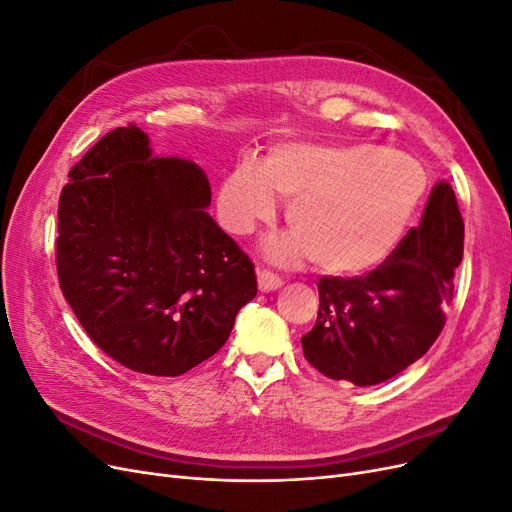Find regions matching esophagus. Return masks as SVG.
Here are the masks:
<instances>
[{
	"instance_id": "esophagus-1",
	"label": "esophagus",
	"mask_w": 512,
	"mask_h": 512,
	"mask_svg": "<svg viewBox=\"0 0 512 512\" xmlns=\"http://www.w3.org/2000/svg\"><path fill=\"white\" fill-rule=\"evenodd\" d=\"M282 286H284L282 277H277V275H273L265 269H258V288H260V292H273V290L282 288Z\"/></svg>"
}]
</instances>
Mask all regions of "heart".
I'll return each mask as SVG.
<instances>
[{
	"instance_id": "b5f03b06",
	"label": "heart",
	"mask_w": 512,
	"mask_h": 512,
	"mask_svg": "<svg viewBox=\"0 0 512 512\" xmlns=\"http://www.w3.org/2000/svg\"><path fill=\"white\" fill-rule=\"evenodd\" d=\"M423 166L376 145L286 143L260 162L243 160L218 192L222 226L247 237L271 224L275 196L288 200L292 230L267 243L277 265H314L331 275H361L393 254L425 194Z\"/></svg>"
}]
</instances>
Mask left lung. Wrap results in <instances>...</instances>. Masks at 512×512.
I'll return each mask as SVG.
<instances>
[{
  "mask_svg": "<svg viewBox=\"0 0 512 512\" xmlns=\"http://www.w3.org/2000/svg\"><path fill=\"white\" fill-rule=\"evenodd\" d=\"M463 256V220L448 181L427 198L382 265L361 277H320L314 329L301 337L309 365L333 380L371 386L410 367L436 342Z\"/></svg>",
  "mask_w": 512,
  "mask_h": 512,
  "instance_id": "8db88e82",
  "label": "left lung"
}]
</instances>
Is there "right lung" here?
I'll use <instances>...</instances> for the list:
<instances>
[{
  "instance_id": "obj_1",
  "label": "right lung",
  "mask_w": 512,
  "mask_h": 512,
  "mask_svg": "<svg viewBox=\"0 0 512 512\" xmlns=\"http://www.w3.org/2000/svg\"><path fill=\"white\" fill-rule=\"evenodd\" d=\"M192 160L153 156L130 123L102 136L59 198V286L94 344L138 374L175 378L218 352L256 297L252 260L205 211Z\"/></svg>"
}]
</instances>
